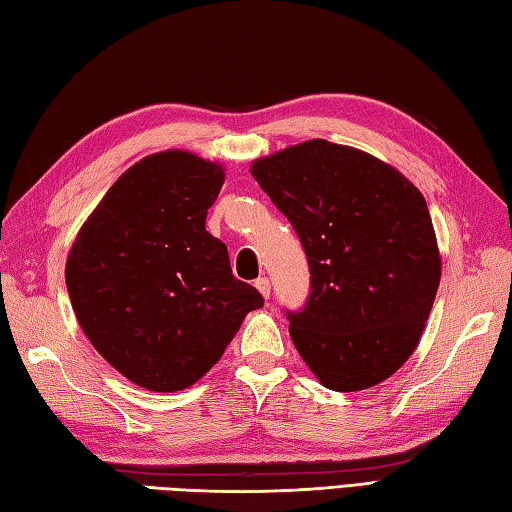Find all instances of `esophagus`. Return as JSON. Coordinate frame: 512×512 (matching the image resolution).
<instances>
[{"instance_id": "esophagus-1", "label": "esophagus", "mask_w": 512, "mask_h": 512, "mask_svg": "<svg viewBox=\"0 0 512 512\" xmlns=\"http://www.w3.org/2000/svg\"><path fill=\"white\" fill-rule=\"evenodd\" d=\"M255 288H257L259 292H262L264 299L270 297V281H268V277H259V279L255 281Z\"/></svg>"}]
</instances>
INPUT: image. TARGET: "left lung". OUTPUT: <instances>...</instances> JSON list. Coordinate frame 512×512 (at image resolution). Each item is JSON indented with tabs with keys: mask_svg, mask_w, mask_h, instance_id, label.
<instances>
[{
	"mask_svg": "<svg viewBox=\"0 0 512 512\" xmlns=\"http://www.w3.org/2000/svg\"><path fill=\"white\" fill-rule=\"evenodd\" d=\"M250 173L308 255V303L288 312L297 352L328 389L383 383L416 350L440 286L422 193L387 162L323 138L257 158Z\"/></svg>",
	"mask_w": 512,
	"mask_h": 512,
	"instance_id": "left-lung-1",
	"label": "left lung"
}]
</instances>
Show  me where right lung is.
I'll return each instance as SVG.
<instances>
[{"label": "right lung", "instance_id": "right-lung-1", "mask_svg": "<svg viewBox=\"0 0 512 512\" xmlns=\"http://www.w3.org/2000/svg\"><path fill=\"white\" fill-rule=\"evenodd\" d=\"M224 169L184 149L129 167L76 233L65 284L81 330L116 372L180 391L220 361L264 297L206 231Z\"/></svg>", "mask_w": 512, "mask_h": 512}]
</instances>
